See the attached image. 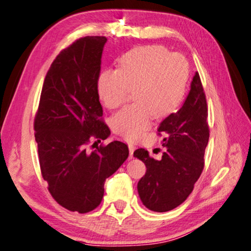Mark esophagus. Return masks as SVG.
I'll list each match as a JSON object with an SVG mask.
<instances>
[{
    "mask_svg": "<svg viewBox=\"0 0 251 251\" xmlns=\"http://www.w3.org/2000/svg\"><path fill=\"white\" fill-rule=\"evenodd\" d=\"M128 150H129V158H132L134 150H135V145L133 144V143H128Z\"/></svg>",
    "mask_w": 251,
    "mask_h": 251,
    "instance_id": "34e87169",
    "label": "esophagus"
}]
</instances>
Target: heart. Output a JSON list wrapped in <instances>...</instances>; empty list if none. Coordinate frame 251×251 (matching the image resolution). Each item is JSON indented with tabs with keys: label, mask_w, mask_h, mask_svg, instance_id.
<instances>
[{
	"label": "heart",
	"mask_w": 251,
	"mask_h": 251,
	"mask_svg": "<svg viewBox=\"0 0 251 251\" xmlns=\"http://www.w3.org/2000/svg\"><path fill=\"white\" fill-rule=\"evenodd\" d=\"M189 78V65L178 53L162 46H145L127 52L119 69L102 70L97 80L101 101L108 108L124 104L135 89L136 102L113 118V129L127 138H136L152 124L154 116L165 117L180 104Z\"/></svg>",
	"instance_id": "b5f03b06"
}]
</instances>
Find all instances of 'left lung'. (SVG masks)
Instances as JSON below:
<instances>
[{"instance_id":"left-lung-1","label":"left lung","mask_w":251,"mask_h":251,"mask_svg":"<svg viewBox=\"0 0 251 251\" xmlns=\"http://www.w3.org/2000/svg\"><path fill=\"white\" fill-rule=\"evenodd\" d=\"M208 108L198 73L191 81L188 97L180 109L160 124L165 147L161 160H154L144 149L134 156L144 162L146 173L137 184L138 196L147 209L166 212L186 200L204 166V151L209 141Z\"/></svg>"}]
</instances>
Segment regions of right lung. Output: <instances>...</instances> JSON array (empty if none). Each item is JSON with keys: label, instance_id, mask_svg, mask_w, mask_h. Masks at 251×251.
<instances>
[{"label": "right lung", "instance_id": "right-lung-1", "mask_svg": "<svg viewBox=\"0 0 251 251\" xmlns=\"http://www.w3.org/2000/svg\"><path fill=\"white\" fill-rule=\"evenodd\" d=\"M105 37H85L62 50L43 82L34 119L42 176L51 196L70 211L86 213L100 204L107 177L128 157L125 143L114 141L87 151L90 137L106 140L97 80Z\"/></svg>", "mask_w": 251, "mask_h": 251}]
</instances>
